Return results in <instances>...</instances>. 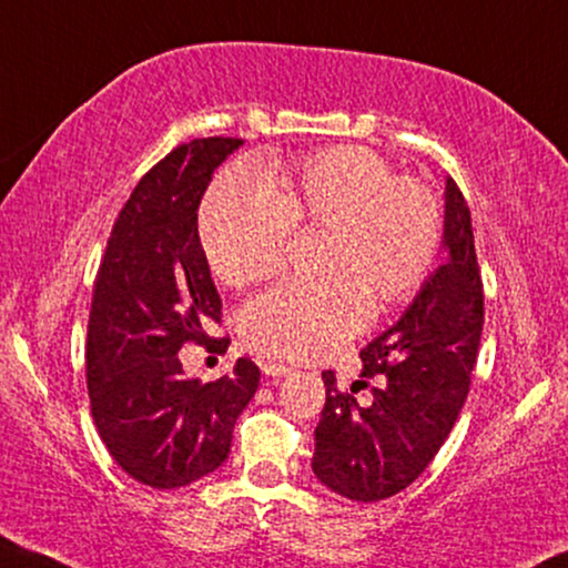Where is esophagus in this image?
<instances>
[{
  "label": "esophagus",
  "instance_id": "1",
  "mask_svg": "<svg viewBox=\"0 0 568 568\" xmlns=\"http://www.w3.org/2000/svg\"><path fill=\"white\" fill-rule=\"evenodd\" d=\"M262 372L267 377H288L293 369L285 367V364H280V362H264L262 364Z\"/></svg>",
  "mask_w": 568,
  "mask_h": 568
}]
</instances>
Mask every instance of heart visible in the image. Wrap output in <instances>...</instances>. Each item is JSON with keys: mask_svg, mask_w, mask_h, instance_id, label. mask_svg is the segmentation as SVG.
I'll return each mask as SVG.
<instances>
[{"mask_svg": "<svg viewBox=\"0 0 568 568\" xmlns=\"http://www.w3.org/2000/svg\"><path fill=\"white\" fill-rule=\"evenodd\" d=\"M293 231H325V280L283 283L248 301L241 333L262 354L308 362L362 333L372 306L385 312L422 288L440 243V206L383 154L333 146L267 183L246 172L222 178L199 214L210 267L233 288L275 275Z\"/></svg>", "mask_w": 568, "mask_h": 568, "instance_id": "heart-1", "label": "heart"}]
</instances>
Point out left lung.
<instances>
[{
	"mask_svg": "<svg viewBox=\"0 0 568 568\" xmlns=\"http://www.w3.org/2000/svg\"><path fill=\"white\" fill-rule=\"evenodd\" d=\"M485 322L471 214L454 178H445L443 262L393 327L362 351V377L377 379L358 406L322 372L327 398L314 429L312 469L351 500H385L406 490L454 429ZM356 379L358 385H367Z\"/></svg>",
	"mask_w": 568,
	"mask_h": 568,
	"instance_id": "8db88e82",
	"label": "left lung"
}]
</instances>
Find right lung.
<instances>
[{"instance_id": "right-lung-1", "label": "right lung", "mask_w": 568, "mask_h": 568, "mask_svg": "<svg viewBox=\"0 0 568 568\" xmlns=\"http://www.w3.org/2000/svg\"><path fill=\"white\" fill-rule=\"evenodd\" d=\"M241 139H193L156 162L118 214L93 280L85 383L110 456L141 485L172 490L206 477L231 454L233 427L260 387V367L185 379V343H206L222 317L199 204L212 172ZM212 337L210 346H227Z\"/></svg>"}]
</instances>
